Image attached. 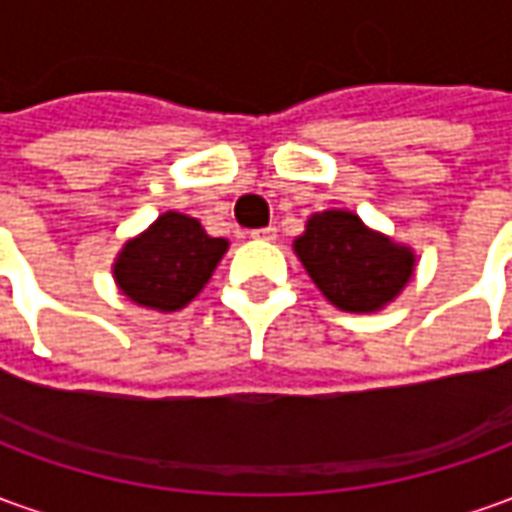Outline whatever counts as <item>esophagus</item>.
Wrapping results in <instances>:
<instances>
[{
    "label": "esophagus",
    "mask_w": 512,
    "mask_h": 512,
    "mask_svg": "<svg viewBox=\"0 0 512 512\" xmlns=\"http://www.w3.org/2000/svg\"><path fill=\"white\" fill-rule=\"evenodd\" d=\"M253 239H264V242H270V239H276V225H267V228H256V231H250Z\"/></svg>",
    "instance_id": "esophagus-1"
}]
</instances>
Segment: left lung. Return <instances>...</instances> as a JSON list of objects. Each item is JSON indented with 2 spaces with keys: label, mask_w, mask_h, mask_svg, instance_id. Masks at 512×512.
Returning a JSON list of instances; mask_svg holds the SVG:
<instances>
[{
  "label": "left lung",
  "mask_w": 512,
  "mask_h": 512,
  "mask_svg": "<svg viewBox=\"0 0 512 512\" xmlns=\"http://www.w3.org/2000/svg\"><path fill=\"white\" fill-rule=\"evenodd\" d=\"M295 253L337 309L376 312L407 287L415 253L370 231L351 211H320L295 239Z\"/></svg>",
  "instance_id": "1"
}]
</instances>
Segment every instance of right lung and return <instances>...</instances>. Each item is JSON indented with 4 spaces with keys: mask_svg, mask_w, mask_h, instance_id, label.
I'll return each mask as SVG.
<instances>
[{
    "mask_svg": "<svg viewBox=\"0 0 512 512\" xmlns=\"http://www.w3.org/2000/svg\"><path fill=\"white\" fill-rule=\"evenodd\" d=\"M225 250L228 239L209 236L195 217L167 211L119 250L116 287L139 306L178 312L209 284Z\"/></svg>",
    "mask_w": 512,
    "mask_h": 512,
    "instance_id": "obj_1",
    "label": "right lung"
}]
</instances>
